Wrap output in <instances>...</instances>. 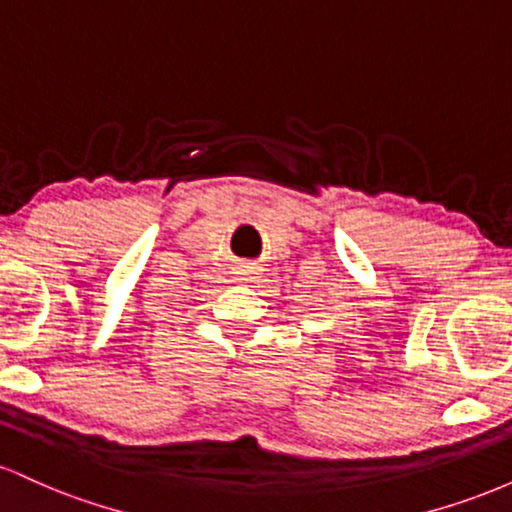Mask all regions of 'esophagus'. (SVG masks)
<instances>
[{
    "label": "esophagus",
    "instance_id": "34e87169",
    "mask_svg": "<svg viewBox=\"0 0 512 512\" xmlns=\"http://www.w3.org/2000/svg\"><path fill=\"white\" fill-rule=\"evenodd\" d=\"M252 274H255V267H250V264H238L236 267L238 281H252Z\"/></svg>",
    "mask_w": 512,
    "mask_h": 512
}]
</instances>
